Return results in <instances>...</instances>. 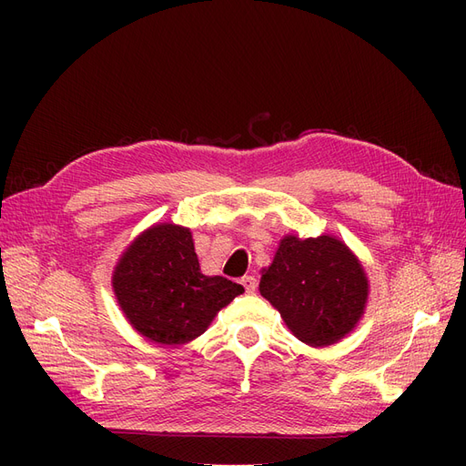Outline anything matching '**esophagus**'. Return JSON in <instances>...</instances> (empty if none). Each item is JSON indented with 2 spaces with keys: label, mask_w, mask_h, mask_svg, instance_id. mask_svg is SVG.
I'll list each match as a JSON object with an SVG mask.
<instances>
[{
  "label": "esophagus",
  "mask_w": 466,
  "mask_h": 466,
  "mask_svg": "<svg viewBox=\"0 0 466 466\" xmlns=\"http://www.w3.org/2000/svg\"><path fill=\"white\" fill-rule=\"evenodd\" d=\"M241 286L248 291V293H252L257 289V278L255 276H243L241 278Z\"/></svg>",
  "instance_id": "esophagus-1"
}]
</instances>
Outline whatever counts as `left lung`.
Listing matches in <instances>:
<instances>
[{"label": "left lung", "instance_id": "obj_1", "mask_svg": "<svg viewBox=\"0 0 466 466\" xmlns=\"http://www.w3.org/2000/svg\"><path fill=\"white\" fill-rule=\"evenodd\" d=\"M258 289L288 329L313 348L336 344L354 330L370 295L363 266L330 235L281 238Z\"/></svg>", "mask_w": 466, "mask_h": 466}]
</instances>
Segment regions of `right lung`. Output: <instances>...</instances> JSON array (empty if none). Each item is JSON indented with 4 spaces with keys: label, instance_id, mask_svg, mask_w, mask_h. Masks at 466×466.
Masks as SVG:
<instances>
[{
    "label": "right lung",
    "instance_id": "right-lung-1",
    "mask_svg": "<svg viewBox=\"0 0 466 466\" xmlns=\"http://www.w3.org/2000/svg\"><path fill=\"white\" fill-rule=\"evenodd\" d=\"M112 288L132 327L163 346L198 338L245 291L223 276H204L190 229L173 223L153 225L124 250Z\"/></svg>",
    "mask_w": 466,
    "mask_h": 466
}]
</instances>
